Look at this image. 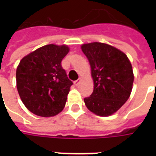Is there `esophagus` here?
I'll return each instance as SVG.
<instances>
[{
    "label": "esophagus",
    "mask_w": 156,
    "mask_h": 156,
    "mask_svg": "<svg viewBox=\"0 0 156 156\" xmlns=\"http://www.w3.org/2000/svg\"><path fill=\"white\" fill-rule=\"evenodd\" d=\"M80 80H81L80 78H78V80H76L75 82H74V84H75L76 86H78V84H79V83H80Z\"/></svg>",
    "instance_id": "34e87169"
}]
</instances>
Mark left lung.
<instances>
[{
    "label": "left lung",
    "mask_w": 156,
    "mask_h": 156,
    "mask_svg": "<svg viewBox=\"0 0 156 156\" xmlns=\"http://www.w3.org/2000/svg\"><path fill=\"white\" fill-rule=\"evenodd\" d=\"M94 81L92 94L84 99L90 112L100 116L115 113L127 101L133 83L132 66L127 56L103 43L82 45Z\"/></svg>",
    "instance_id": "obj_1"
}]
</instances>
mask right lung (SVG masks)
Masks as SVG:
<instances>
[{
    "label": "right lung",
    "instance_id": "1",
    "mask_svg": "<svg viewBox=\"0 0 156 156\" xmlns=\"http://www.w3.org/2000/svg\"><path fill=\"white\" fill-rule=\"evenodd\" d=\"M69 51L66 45H45L21 60L16 71L17 89L32 113L48 117L63 110L73 85L61 66Z\"/></svg>",
    "mask_w": 156,
    "mask_h": 156
}]
</instances>
